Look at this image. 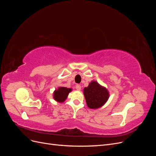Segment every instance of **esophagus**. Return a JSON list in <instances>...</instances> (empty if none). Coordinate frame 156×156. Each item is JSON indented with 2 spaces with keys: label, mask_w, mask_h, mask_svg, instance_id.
<instances>
[{
  "label": "esophagus",
  "mask_w": 156,
  "mask_h": 156,
  "mask_svg": "<svg viewBox=\"0 0 156 156\" xmlns=\"http://www.w3.org/2000/svg\"><path fill=\"white\" fill-rule=\"evenodd\" d=\"M75 88H76L77 90H80L81 89V87L80 84H76V86H75Z\"/></svg>",
  "instance_id": "34e87169"
}]
</instances>
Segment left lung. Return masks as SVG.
Here are the masks:
<instances>
[{
  "label": "left lung",
  "mask_w": 156,
  "mask_h": 156,
  "mask_svg": "<svg viewBox=\"0 0 156 156\" xmlns=\"http://www.w3.org/2000/svg\"><path fill=\"white\" fill-rule=\"evenodd\" d=\"M87 106L90 108H98L103 106L109 98L107 88L101 86L98 82L93 81L83 90Z\"/></svg>",
  "instance_id": "left-lung-1"
}]
</instances>
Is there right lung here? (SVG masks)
I'll return each instance as SVG.
<instances>
[{"mask_svg": "<svg viewBox=\"0 0 156 156\" xmlns=\"http://www.w3.org/2000/svg\"><path fill=\"white\" fill-rule=\"evenodd\" d=\"M72 90V88L66 87H59L53 93V98L56 101L62 103L64 102L68 96L69 93Z\"/></svg>", "mask_w": 156, "mask_h": 156, "instance_id": "right-lung-1", "label": "right lung"}]
</instances>
